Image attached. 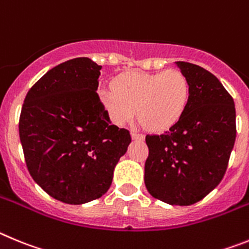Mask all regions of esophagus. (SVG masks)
I'll return each mask as SVG.
<instances>
[{
	"instance_id": "34e87169",
	"label": "esophagus",
	"mask_w": 249,
	"mask_h": 249,
	"mask_svg": "<svg viewBox=\"0 0 249 249\" xmlns=\"http://www.w3.org/2000/svg\"><path fill=\"white\" fill-rule=\"evenodd\" d=\"M131 138L134 139V140H144L145 136L144 134H140V133H136V131H131Z\"/></svg>"
}]
</instances>
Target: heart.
Wrapping results in <instances>:
<instances>
[{
    "label": "heart",
    "instance_id": "b5f03b06",
    "mask_svg": "<svg viewBox=\"0 0 249 249\" xmlns=\"http://www.w3.org/2000/svg\"><path fill=\"white\" fill-rule=\"evenodd\" d=\"M107 115L116 125L131 122L139 113L141 123L152 131L175 125L190 100L187 78L178 69L159 73L129 71L114 80V90L99 91Z\"/></svg>",
    "mask_w": 249,
    "mask_h": 249
}]
</instances>
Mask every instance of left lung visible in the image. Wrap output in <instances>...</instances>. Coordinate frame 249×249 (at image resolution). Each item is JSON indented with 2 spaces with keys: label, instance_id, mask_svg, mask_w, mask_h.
<instances>
[{
  "label": "left lung",
  "instance_id": "left-lung-1",
  "mask_svg": "<svg viewBox=\"0 0 249 249\" xmlns=\"http://www.w3.org/2000/svg\"><path fill=\"white\" fill-rule=\"evenodd\" d=\"M190 84L185 113L161 135H146L145 185L169 205L202 200L221 182L236 140L233 98L212 73L176 62Z\"/></svg>",
  "mask_w": 249,
  "mask_h": 249
}]
</instances>
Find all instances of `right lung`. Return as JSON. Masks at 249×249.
Listing matches in <instances>:
<instances>
[{
    "instance_id": "1",
    "label": "right lung",
    "mask_w": 249,
    "mask_h": 249,
    "mask_svg": "<svg viewBox=\"0 0 249 249\" xmlns=\"http://www.w3.org/2000/svg\"><path fill=\"white\" fill-rule=\"evenodd\" d=\"M102 66L74 58L54 67L28 90L19 115L27 169L53 198L71 205L108 191L114 167L131 141L109 123L97 93Z\"/></svg>"
}]
</instances>
